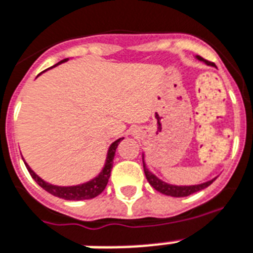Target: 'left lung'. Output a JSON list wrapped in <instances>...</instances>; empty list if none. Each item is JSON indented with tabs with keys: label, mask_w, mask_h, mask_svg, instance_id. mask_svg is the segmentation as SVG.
Instances as JSON below:
<instances>
[{
	"label": "left lung",
	"mask_w": 253,
	"mask_h": 253,
	"mask_svg": "<svg viewBox=\"0 0 253 253\" xmlns=\"http://www.w3.org/2000/svg\"><path fill=\"white\" fill-rule=\"evenodd\" d=\"M198 59L205 62L207 65H213L212 62H209L207 59L201 58L200 55H198ZM143 160H144V157H143ZM143 168H144V173L145 176H147V180L156 191H159V192H161V194L164 195H168V196H174V198H184V196L195 194V192H198V191L204 190V188H207L208 186H211V184L213 183V180H208V182H205V183L195 184V186H174V184H168L165 183V182H162V180L159 179L155 174H152L151 171L147 169L144 161H143Z\"/></svg>",
	"instance_id": "left-lung-1"
}]
</instances>
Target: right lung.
<instances>
[{"instance_id":"add662e5","label":"right lung","mask_w":253,"mask_h":253,"mask_svg":"<svg viewBox=\"0 0 253 253\" xmlns=\"http://www.w3.org/2000/svg\"><path fill=\"white\" fill-rule=\"evenodd\" d=\"M66 59H62L61 62H58L57 65L62 62H66ZM54 65V66H57ZM123 139V137H122ZM122 139H118L113 143L110 147H109L108 151V157H106V162L104 169L101 170V173L98 174L96 178H93L92 180L87 182V183L78 184V186H70V187H59V186H53V184H49L46 182L41 179L40 176L36 175L34 173V170H31V168L27 165L26 168L28 170V173L31 174V176L34 178L35 182L39 184L40 187H42L45 191H48L49 194L54 195L57 198L65 199V200H87V199H93L96 196L101 194L102 191L105 190L106 184L109 182V178H110V171H112L113 168V160H114V155H116V149L120 144V141Z\"/></svg>"}]
</instances>
